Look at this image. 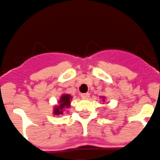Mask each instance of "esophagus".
Masks as SVG:
<instances>
[{
    "label": "esophagus",
    "mask_w": 160,
    "mask_h": 160,
    "mask_svg": "<svg viewBox=\"0 0 160 160\" xmlns=\"http://www.w3.org/2000/svg\"><path fill=\"white\" fill-rule=\"evenodd\" d=\"M81 97L82 99H88L90 97V94L89 93H82L81 94Z\"/></svg>",
    "instance_id": "obj_1"
}]
</instances>
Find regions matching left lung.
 I'll list each match as a JSON object with an SVG mask.
<instances>
[{
	"label": "left lung",
	"mask_w": 160,
	"mask_h": 160,
	"mask_svg": "<svg viewBox=\"0 0 160 160\" xmlns=\"http://www.w3.org/2000/svg\"><path fill=\"white\" fill-rule=\"evenodd\" d=\"M103 100H104V99H103Z\"/></svg>",
	"instance_id": "1"
}]
</instances>
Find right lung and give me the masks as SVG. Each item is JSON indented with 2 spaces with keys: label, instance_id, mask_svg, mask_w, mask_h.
<instances>
[{
  "label": "right lung",
  "instance_id": "add662e5",
  "mask_svg": "<svg viewBox=\"0 0 160 160\" xmlns=\"http://www.w3.org/2000/svg\"><path fill=\"white\" fill-rule=\"evenodd\" d=\"M71 96L69 95H64L61 97V99L59 101V106H57L54 108V114L55 115H60L63 114V112L65 111L64 108H69L70 104Z\"/></svg>",
  "mask_w": 160,
  "mask_h": 160
}]
</instances>
